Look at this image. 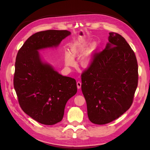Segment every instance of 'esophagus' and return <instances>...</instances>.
Masks as SVG:
<instances>
[{
	"label": "esophagus",
	"mask_w": 150,
	"mask_h": 150,
	"mask_svg": "<svg viewBox=\"0 0 150 150\" xmlns=\"http://www.w3.org/2000/svg\"><path fill=\"white\" fill-rule=\"evenodd\" d=\"M77 87H78V89H80L81 87V81H78L77 82Z\"/></svg>",
	"instance_id": "34e87169"
}]
</instances>
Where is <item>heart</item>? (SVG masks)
<instances>
[{
  "label": "heart",
  "instance_id": "heart-1",
  "mask_svg": "<svg viewBox=\"0 0 150 150\" xmlns=\"http://www.w3.org/2000/svg\"><path fill=\"white\" fill-rule=\"evenodd\" d=\"M71 52L72 54H74L78 51V48L75 46L71 47ZM64 61H65V64L67 66H73L75 64V61H74V58L72 56V54L69 53V52H66L64 54ZM83 63L84 65H88L89 64V60L86 59L83 60Z\"/></svg>",
  "mask_w": 150,
  "mask_h": 150
}]
</instances>
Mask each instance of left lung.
I'll use <instances>...</instances> for the list:
<instances>
[{
	"label": "left lung",
	"mask_w": 150,
	"mask_h": 150,
	"mask_svg": "<svg viewBox=\"0 0 150 150\" xmlns=\"http://www.w3.org/2000/svg\"><path fill=\"white\" fill-rule=\"evenodd\" d=\"M102 51L81 74V89L91 122L105 125L118 118L133 103L138 81L137 57L125 39L110 33Z\"/></svg>",
	"instance_id": "1"
}]
</instances>
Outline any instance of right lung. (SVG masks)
Segmentation results:
<instances>
[{
	"mask_svg": "<svg viewBox=\"0 0 150 150\" xmlns=\"http://www.w3.org/2000/svg\"><path fill=\"white\" fill-rule=\"evenodd\" d=\"M66 30H48L32 35L17 52L13 87L23 111L40 123L53 125L64 116L66 103L76 94L74 79L63 76L43 62L39 50L57 47L69 35Z\"/></svg>",
	"mask_w": 150,
	"mask_h": 150,
	"instance_id": "obj_1",
	"label": "right lung"
}]
</instances>
